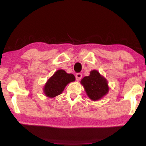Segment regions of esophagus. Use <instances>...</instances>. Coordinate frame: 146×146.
<instances>
[{
  "mask_svg": "<svg viewBox=\"0 0 146 146\" xmlns=\"http://www.w3.org/2000/svg\"><path fill=\"white\" fill-rule=\"evenodd\" d=\"M82 78V73H77L76 75V79L77 80V82H79L80 80Z\"/></svg>",
  "mask_w": 146,
  "mask_h": 146,
  "instance_id": "esophagus-1",
  "label": "esophagus"
}]
</instances>
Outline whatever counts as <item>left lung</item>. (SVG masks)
<instances>
[{"label": "left lung", "mask_w": 146, "mask_h": 146, "mask_svg": "<svg viewBox=\"0 0 146 146\" xmlns=\"http://www.w3.org/2000/svg\"><path fill=\"white\" fill-rule=\"evenodd\" d=\"M80 83L84 87L86 95L93 101L100 100L109 91L107 79L96 70L91 71L90 75L85 76Z\"/></svg>", "instance_id": "obj_1"}]
</instances>
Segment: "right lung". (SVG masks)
Here are the masks:
<instances>
[{"label": "right lung", "mask_w": 146, "mask_h": 146, "mask_svg": "<svg viewBox=\"0 0 146 146\" xmlns=\"http://www.w3.org/2000/svg\"><path fill=\"white\" fill-rule=\"evenodd\" d=\"M75 81L73 74L67 73L64 70H58L45 83L43 88L44 95L48 98H54L63 92L66 85Z\"/></svg>", "instance_id": "add662e5"}]
</instances>
